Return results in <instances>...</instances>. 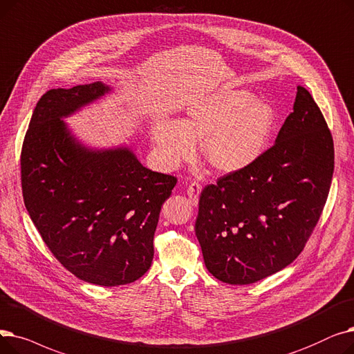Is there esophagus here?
Instances as JSON below:
<instances>
[{
  "label": "esophagus",
  "mask_w": 354,
  "mask_h": 354,
  "mask_svg": "<svg viewBox=\"0 0 354 354\" xmlns=\"http://www.w3.org/2000/svg\"><path fill=\"white\" fill-rule=\"evenodd\" d=\"M200 192H201L200 183H197V181H192V183L189 184V187H187V194H189V197H190V200H192V203H193V205H197V203H198V196H200Z\"/></svg>",
  "instance_id": "esophagus-1"
}]
</instances>
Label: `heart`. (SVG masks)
<instances>
[{
	"label": "heart",
	"instance_id": "b5f03b06",
	"mask_svg": "<svg viewBox=\"0 0 354 354\" xmlns=\"http://www.w3.org/2000/svg\"><path fill=\"white\" fill-rule=\"evenodd\" d=\"M277 113L245 89L221 91L193 104L180 121L158 120L151 140L160 160L176 167L203 140V156L216 171L230 174L259 160L275 128Z\"/></svg>",
	"mask_w": 354,
	"mask_h": 354
}]
</instances>
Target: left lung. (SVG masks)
Instances as JSON below:
<instances>
[{
    "instance_id": "left-lung-1",
    "label": "left lung",
    "mask_w": 354,
    "mask_h": 354,
    "mask_svg": "<svg viewBox=\"0 0 354 354\" xmlns=\"http://www.w3.org/2000/svg\"><path fill=\"white\" fill-rule=\"evenodd\" d=\"M333 171L331 132L310 92L298 86L275 144L200 194L196 236L209 272L248 285L290 265L322 216Z\"/></svg>"
}]
</instances>
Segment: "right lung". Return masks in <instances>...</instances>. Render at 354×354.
<instances>
[{
    "label": "right lung",
    "instance_id": "add662e5",
    "mask_svg": "<svg viewBox=\"0 0 354 354\" xmlns=\"http://www.w3.org/2000/svg\"><path fill=\"white\" fill-rule=\"evenodd\" d=\"M111 91L102 82L50 89L21 148L26 209L55 258L79 279L118 287L141 278L177 178L145 168L128 147L92 149L63 118Z\"/></svg>",
    "mask_w": 354,
    "mask_h": 354
}]
</instances>
